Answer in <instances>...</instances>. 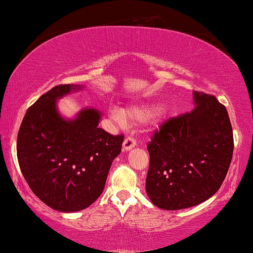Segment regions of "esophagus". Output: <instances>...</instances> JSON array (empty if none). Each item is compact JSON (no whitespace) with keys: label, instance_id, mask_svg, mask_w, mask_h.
Listing matches in <instances>:
<instances>
[{"label":"esophagus","instance_id":"34e87169","mask_svg":"<svg viewBox=\"0 0 253 253\" xmlns=\"http://www.w3.org/2000/svg\"><path fill=\"white\" fill-rule=\"evenodd\" d=\"M135 146H136V140L130 136H128L127 138H125V140H124L123 143L124 151H129V149L134 148Z\"/></svg>","mask_w":253,"mask_h":253}]
</instances>
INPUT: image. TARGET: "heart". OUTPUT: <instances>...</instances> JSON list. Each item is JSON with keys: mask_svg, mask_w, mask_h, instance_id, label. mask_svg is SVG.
Segmentation results:
<instances>
[{"mask_svg": "<svg viewBox=\"0 0 253 253\" xmlns=\"http://www.w3.org/2000/svg\"><path fill=\"white\" fill-rule=\"evenodd\" d=\"M156 107L154 105H131L127 108L123 109L121 113L115 111V115L118 118H123L125 122H144L151 118L155 113Z\"/></svg>", "mask_w": 253, "mask_h": 253, "instance_id": "b5f03b06", "label": "heart"}]
</instances>
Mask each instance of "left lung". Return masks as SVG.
<instances>
[{
  "label": "left lung",
  "mask_w": 253,
  "mask_h": 253,
  "mask_svg": "<svg viewBox=\"0 0 253 253\" xmlns=\"http://www.w3.org/2000/svg\"><path fill=\"white\" fill-rule=\"evenodd\" d=\"M191 113L172 117L147 145L146 193L163 210L195 207L219 190L233 154V132L225 107L193 91Z\"/></svg>",
  "instance_id": "1"
}]
</instances>
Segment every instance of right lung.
Returning <instances> with one entry per match:
<instances>
[{"instance_id":"right-lung-1","label":"right lung","mask_w":253,"mask_h":253,"mask_svg":"<svg viewBox=\"0 0 253 253\" xmlns=\"http://www.w3.org/2000/svg\"><path fill=\"white\" fill-rule=\"evenodd\" d=\"M80 89L59 84L42 95L25 113L16 143L30 188L48 207L65 213L81 211L99 198L124 140L98 127L97 109L80 110L74 119L59 114L57 100Z\"/></svg>"}]
</instances>
